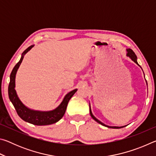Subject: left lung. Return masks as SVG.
<instances>
[{"label":"left lung","mask_w":156,"mask_h":156,"mask_svg":"<svg viewBox=\"0 0 156 156\" xmlns=\"http://www.w3.org/2000/svg\"><path fill=\"white\" fill-rule=\"evenodd\" d=\"M126 51H127V54H126V56H129L132 60H133V61L134 62H136L137 65H138V66H140V65H138V62H137V56H136V55L135 54V53L133 52V50L131 49H126ZM146 82H147V81H146ZM89 112H90V115H91V118H93V119H94V120H96L97 122H98L99 124H100V125H103V126H107V127H108V128L120 129V128H123V127H125V126H108V125H105L104 123H102V122H100V121L99 120H98L97 118H96V117H95V116H94L93 114H92L90 105H89Z\"/></svg>","instance_id":"8db88e82"}]
</instances>
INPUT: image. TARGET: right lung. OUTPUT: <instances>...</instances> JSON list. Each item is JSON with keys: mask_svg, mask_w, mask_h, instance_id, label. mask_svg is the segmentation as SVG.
<instances>
[{"mask_svg": "<svg viewBox=\"0 0 156 156\" xmlns=\"http://www.w3.org/2000/svg\"><path fill=\"white\" fill-rule=\"evenodd\" d=\"M34 45H31L27 49H26L23 52L22 56L15 67L13 69L12 72L10 74V82L8 87V94L10 101L12 102L13 105L15 108L18 115L20 116L21 119H23L25 122L33 124L34 125H49L51 124L56 123L59 121L64 115L66 109H67V104L69 100L72 98L76 91L77 89H74L69 93H68L65 96L64 99L61 103L56 109L49 112H41V111H35L29 109L25 105L22 103L20 99L17 96L16 91L15 90V78L16 74L19 68L21 62L23 61L25 55L32 48Z\"/></svg>", "mask_w": 156, "mask_h": 156, "instance_id": "obj_1", "label": "right lung"}]
</instances>
